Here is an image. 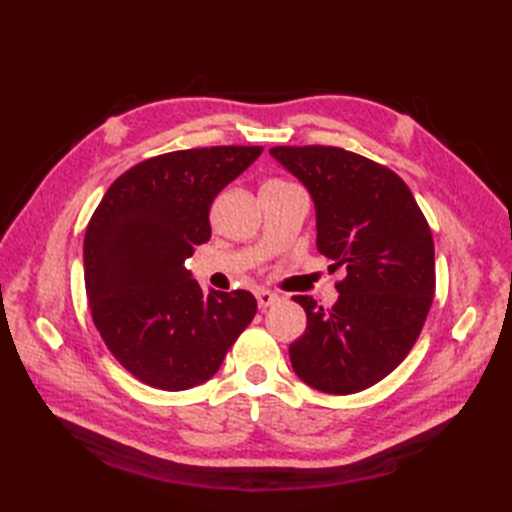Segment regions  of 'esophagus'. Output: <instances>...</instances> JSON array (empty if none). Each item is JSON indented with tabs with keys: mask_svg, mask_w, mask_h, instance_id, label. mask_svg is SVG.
Instances as JSON below:
<instances>
[{
	"mask_svg": "<svg viewBox=\"0 0 512 512\" xmlns=\"http://www.w3.org/2000/svg\"><path fill=\"white\" fill-rule=\"evenodd\" d=\"M255 297H257L259 310H266V308H270V306H275V303L279 301V297L275 295V292H270V290H257Z\"/></svg>",
	"mask_w": 512,
	"mask_h": 512,
	"instance_id": "34e87169",
	"label": "esophagus"
}]
</instances>
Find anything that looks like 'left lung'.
<instances>
[{"label":"left lung","instance_id":"8db88e82","mask_svg":"<svg viewBox=\"0 0 512 512\" xmlns=\"http://www.w3.org/2000/svg\"><path fill=\"white\" fill-rule=\"evenodd\" d=\"M270 156L308 189L319 253L347 273L332 310L295 297L308 325L290 345L292 369L325 394H356L394 372L420 336L436 292L431 228L402 178L374 160L323 145Z\"/></svg>","mask_w":512,"mask_h":512}]
</instances>
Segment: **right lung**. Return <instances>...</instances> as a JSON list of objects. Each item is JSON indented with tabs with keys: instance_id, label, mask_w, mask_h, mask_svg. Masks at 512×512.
<instances>
[{
	"instance_id": "obj_1",
	"label": "right lung",
	"mask_w": 512,
	"mask_h": 512,
	"mask_svg": "<svg viewBox=\"0 0 512 512\" xmlns=\"http://www.w3.org/2000/svg\"><path fill=\"white\" fill-rule=\"evenodd\" d=\"M264 147L182 149L138 162L103 195L85 231V290L107 350L143 383L202 385L253 321L248 290L204 295L184 259L209 242V211Z\"/></svg>"
}]
</instances>
